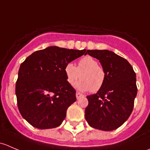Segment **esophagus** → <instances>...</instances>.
<instances>
[{
  "mask_svg": "<svg viewBox=\"0 0 150 150\" xmlns=\"http://www.w3.org/2000/svg\"><path fill=\"white\" fill-rule=\"evenodd\" d=\"M84 95L82 94V93H81L80 92H76V98L77 99H79V98L82 97V96H83Z\"/></svg>",
  "mask_w": 150,
  "mask_h": 150,
  "instance_id": "esophagus-1",
  "label": "esophagus"
}]
</instances>
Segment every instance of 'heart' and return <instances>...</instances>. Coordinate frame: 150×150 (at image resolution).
Masks as SVG:
<instances>
[{"label": "heart", "instance_id": "heart-1", "mask_svg": "<svg viewBox=\"0 0 150 150\" xmlns=\"http://www.w3.org/2000/svg\"><path fill=\"white\" fill-rule=\"evenodd\" d=\"M64 71L67 81L70 85H73L81 77L82 80L75 84V87L83 91H99L105 82V71L91 56L81 58L78 61V67L72 62L67 63L64 66Z\"/></svg>", "mask_w": 150, "mask_h": 150}]
</instances>
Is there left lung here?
<instances>
[{
  "mask_svg": "<svg viewBox=\"0 0 150 150\" xmlns=\"http://www.w3.org/2000/svg\"><path fill=\"white\" fill-rule=\"evenodd\" d=\"M86 53L99 60L106 73L103 87L95 94L87 96L86 121L96 129H117L134 109L137 94L135 72L125 59L111 51L87 50Z\"/></svg>",
  "mask_w": 150,
  "mask_h": 150,
  "instance_id": "8db88e82",
  "label": "left lung"
}]
</instances>
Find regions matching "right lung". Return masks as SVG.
<instances>
[{
	"mask_svg": "<svg viewBox=\"0 0 150 150\" xmlns=\"http://www.w3.org/2000/svg\"><path fill=\"white\" fill-rule=\"evenodd\" d=\"M86 51L50 46L33 53L21 64L16 83L17 105L30 125L39 129L61 125L67 108L76 101L64 66L86 55Z\"/></svg>",
	"mask_w": 150,
	"mask_h": 150,
	"instance_id": "obj_1",
	"label": "right lung"
}]
</instances>
